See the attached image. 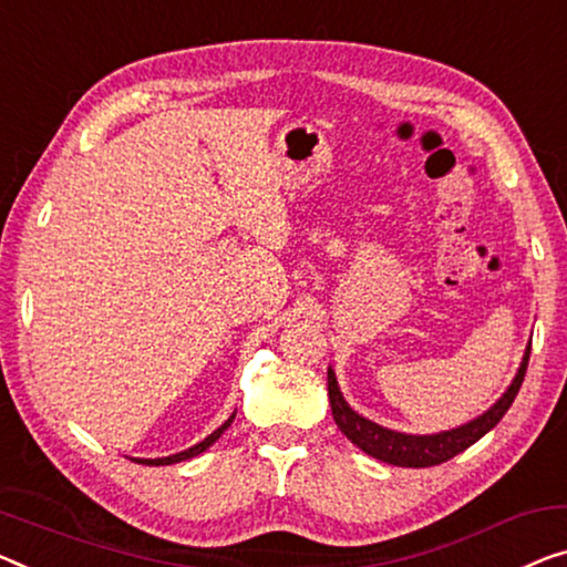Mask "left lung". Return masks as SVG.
Returning <instances> with one entry per match:
<instances>
[{
  "instance_id": "obj_1",
  "label": "left lung",
  "mask_w": 567,
  "mask_h": 567,
  "mask_svg": "<svg viewBox=\"0 0 567 567\" xmlns=\"http://www.w3.org/2000/svg\"><path fill=\"white\" fill-rule=\"evenodd\" d=\"M527 361H529V346L525 353V361L514 377V382L509 390L504 392L499 402L494 404L492 410L484 412V415L476 417L468 425H461L455 430H447V433H437V435H404V433H394V430H386L377 422H371L367 417H361L353 412L349 404H346L341 390H338L336 374L328 369V400H331V410H333V420L336 425L341 427V433L349 437L353 445H359L361 451L374 455V458L392 463V466H404V468H427V466H437V463L451 461L453 455H458L466 451L468 445L481 441L488 430H492L496 422H499L506 410L512 408L514 396H517L522 382H525L527 374Z\"/></svg>"
}]
</instances>
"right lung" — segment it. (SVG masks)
<instances>
[{
	"label": "right lung",
	"mask_w": 567,
	"mask_h": 567,
	"mask_svg": "<svg viewBox=\"0 0 567 567\" xmlns=\"http://www.w3.org/2000/svg\"><path fill=\"white\" fill-rule=\"evenodd\" d=\"M231 420H234V415L224 422L221 427L218 430H214V433H210L206 441H200L198 445H193V447H188V451H183V453H175V455H167V458H140L137 463H147V466H171V463H181V461H188V458H193V455H198V453H203L206 451L208 445H214L218 437H221V433L226 427L231 425Z\"/></svg>",
	"instance_id": "1"
}]
</instances>
